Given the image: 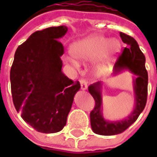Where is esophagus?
Masks as SVG:
<instances>
[{
    "instance_id": "1",
    "label": "esophagus",
    "mask_w": 157,
    "mask_h": 157,
    "mask_svg": "<svg viewBox=\"0 0 157 157\" xmlns=\"http://www.w3.org/2000/svg\"><path fill=\"white\" fill-rule=\"evenodd\" d=\"M80 84H81V88L82 90H86L87 88V82L84 80V79H81L80 80Z\"/></svg>"
}]
</instances>
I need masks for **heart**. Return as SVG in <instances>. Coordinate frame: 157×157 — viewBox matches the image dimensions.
Here are the masks:
<instances>
[{"label": "heart", "mask_w": 157, "mask_h": 157, "mask_svg": "<svg viewBox=\"0 0 157 157\" xmlns=\"http://www.w3.org/2000/svg\"><path fill=\"white\" fill-rule=\"evenodd\" d=\"M120 42L117 39H109L99 34H94L76 42L73 44V55L82 61H91L98 59L96 68L100 72L106 71L114 55L119 51ZM67 61L76 67L78 62L73 56H69Z\"/></svg>", "instance_id": "b5f03b06"}]
</instances>
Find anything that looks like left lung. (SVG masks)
<instances>
[{
	"instance_id": "left-lung-1",
	"label": "left lung",
	"mask_w": 157,
	"mask_h": 157,
	"mask_svg": "<svg viewBox=\"0 0 157 157\" xmlns=\"http://www.w3.org/2000/svg\"><path fill=\"white\" fill-rule=\"evenodd\" d=\"M122 41L127 44L124 48L113 66V74L116 75L124 70H128L136 75L134 80L135 109L129 115L123 120L109 121L102 115V100L101 82L89 86L88 91L95 100V107L90 113L92 131L100 135H114L120 134L134 124L144 110L147 101L148 74L145 69V57L140 49L138 43L131 36L120 32Z\"/></svg>"
}]
</instances>
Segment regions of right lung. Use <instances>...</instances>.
<instances>
[{
  "label": "right lung",
  "instance_id": "right-lung-1",
  "mask_svg": "<svg viewBox=\"0 0 157 157\" xmlns=\"http://www.w3.org/2000/svg\"><path fill=\"white\" fill-rule=\"evenodd\" d=\"M67 27L36 31L16 50L10 80L13 103L37 131L52 134L66 124L74 96L81 88L62 72L64 47L58 39Z\"/></svg>",
  "mask_w": 157,
  "mask_h": 157
}]
</instances>
